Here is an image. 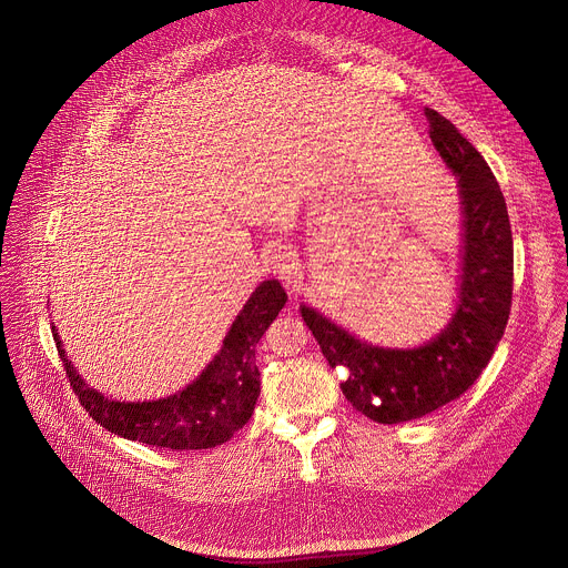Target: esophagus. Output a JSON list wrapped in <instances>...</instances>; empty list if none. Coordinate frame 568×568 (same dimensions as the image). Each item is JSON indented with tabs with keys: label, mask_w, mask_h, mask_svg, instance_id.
<instances>
[{
	"label": "esophagus",
	"mask_w": 568,
	"mask_h": 568,
	"mask_svg": "<svg viewBox=\"0 0 568 568\" xmlns=\"http://www.w3.org/2000/svg\"><path fill=\"white\" fill-rule=\"evenodd\" d=\"M273 271L286 280L288 284H295L300 277V257L297 251L291 244H275L268 257Z\"/></svg>",
	"instance_id": "34e87169"
}]
</instances>
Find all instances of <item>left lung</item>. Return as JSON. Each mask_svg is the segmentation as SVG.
<instances>
[{
	"label": "left lung",
	"instance_id": "8db88e82",
	"mask_svg": "<svg viewBox=\"0 0 568 568\" xmlns=\"http://www.w3.org/2000/svg\"><path fill=\"white\" fill-rule=\"evenodd\" d=\"M430 142L457 175L464 215L459 300L448 326L417 348L359 342L300 306L324 357L344 366V397L373 422L424 417L466 393L504 335L513 297V235L504 195L477 149L437 111H424Z\"/></svg>",
	"mask_w": 568,
	"mask_h": 568
}]
</instances>
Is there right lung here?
I'll return each instance as SVG.
<instances>
[{"label": "right lung", "mask_w": 568, "mask_h": 568, "mask_svg": "<svg viewBox=\"0 0 568 568\" xmlns=\"http://www.w3.org/2000/svg\"><path fill=\"white\" fill-rule=\"evenodd\" d=\"M286 304L277 280L262 282L235 317L222 351L184 390L153 402H115L89 388L67 359L53 333L67 377L87 413L106 430L173 450L213 448L233 437L253 415L260 397L255 346ZM55 331V328H53Z\"/></svg>", "instance_id": "1"}]
</instances>
